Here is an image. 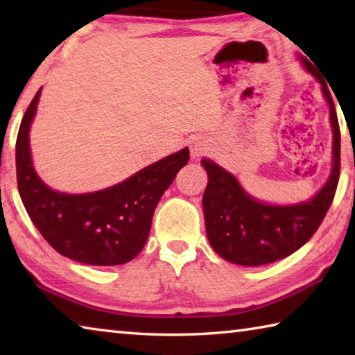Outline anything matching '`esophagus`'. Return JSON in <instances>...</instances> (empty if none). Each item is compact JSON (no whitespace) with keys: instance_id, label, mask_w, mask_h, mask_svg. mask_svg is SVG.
<instances>
[{"instance_id":"1","label":"esophagus","mask_w":355,"mask_h":355,"mask_svg":"<svg viewBox=\"0 0 355 355\" xmlns=\"http://www.w3.org/2000/svg\"><path fill=\"white\" fill-rule=\"evenodd\" d=\"M208 148H209V144H208V141H205V139H196V141H192L191 142V146H189V150H191V158H200L202 155H205L207 152H208Z\"/></svg>"}]
</instances>
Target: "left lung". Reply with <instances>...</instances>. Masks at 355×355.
<instances>
[{
	"instance_id": "left-lung-1",
	"label": "left lung",
	"mask_w": 355,
	"mask_h": 355,
	"mask_svg": "<svg viewBox=\"0 0 355 355\" xmlns=\"http://www.w3.org/2000/svg\"><path fill=\"white\" fill-rule=\"evenodd\" d=\"M305 70L321 84L324 98L329 105L332 127V171L322 188L309 200L274 205L255 199L245 191L238 178L203 158L200 163L208 173V184L203 192V214L208 241L216 254L224 260L241 266L282 260L313 236L334 200L340 177V127L334 100L326 81L309 59L299 56Z\"/></svg>"
}]
</instances>
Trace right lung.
I'll list each match as a JSON object with an SVG mask.
<instances>
[{"mask_svg":"<svg viewBox=\"0 0 355 355\" xmlns=\"http://www.w3.org/2000/svg\"><path fill=\"white\" fill-rule=\"evenodd\" d=\"M42 87L23 116L15 146L17 183L29 218L59 254L92 266L133 260L147 243L155 208L189 161L184 147L110 188L67 194L42 182L33 164L29 131Z\"/></svg>","mask_w":355,"mask_h":355,"instance_id":"add662e5","label":"right lung"}]
</instances>
